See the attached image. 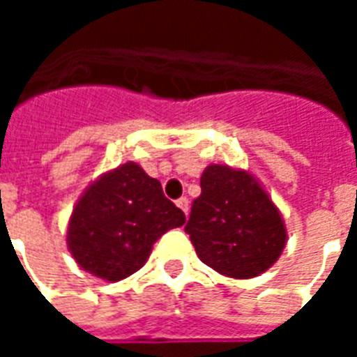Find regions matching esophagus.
I'll use <instances>...</instances> for the list:
<instances>
[{"label":"esophagus","mask_w":357,"mask_h":357,"mask_svg":"<svg viewBox=\"0 0 357 357\" xmlns=\"http://www.w3.org/2000/svg\"><path fill=\"white\" fill-rule=\"evenodd\" d=\"M176 206H178L185 215H189V198H185V196L183 198H179V200L176 202Z\"/></svg>","instance_id":"esophagus-1"}]
</instances>
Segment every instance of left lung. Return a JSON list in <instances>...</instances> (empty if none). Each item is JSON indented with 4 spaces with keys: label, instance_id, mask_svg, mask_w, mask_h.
I'll return each mask as SVG.
<instances>
[{
    "label": "left lung",
    "instance_id": "1",
    "mask_svg": "<svg viewBox=\"0 0 357 357\" xmlns=\"http://www.w3.org/2000/svg\"><path fill=\"white\" fill-rule=\"evenodd\" d=\"M200 187L185 226L198 257L213 271L237 280L268 271L285 248L287 229L254 174L209 165Z\"/></svg>",
    "mask_w": 357,
    "mask_h": 357
}]
</instances>
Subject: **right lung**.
<instances>
[{"label": "right lung", "instance_id": "1", "mask_svg": "<svg viewBox=\"0 0 357 357\" xmlns=\"http://www.w3.org/2000/svg\"><path fill=\"white\" fill-rule=\"evenodd\" d=\"M185 224L161 183L129 161L92 181L74 206L66 244L75 263L105 282H120L144 265L153 243Z\"/></svg>", "mask_w": 357, "mask_h": 357}]
</instances>
